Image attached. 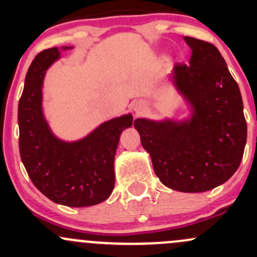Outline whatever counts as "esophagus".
Wrapping results in <instances>:
<instances>
[{
	"mask_svg": "<svg viewBox=\"0 0 257 257\" xmlns=\"http://www.w3.org/2000/svg\"><path fill=\"white\" fill-rule=\"evenodd\" d=\"M134 109H136V112H141V110H142V107H141V105H137V107L134 108Z\"/></svg>",
	"mask_w": 257,
	"mask_h": 257,
	"instance_id": "esophagus-1",
	"label": "esophagus"
}]
</instances>
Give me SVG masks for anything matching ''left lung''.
<instances>
[{"label":"left lung","instance_id":"1","mask_svg":"<svg viewBox=\"0 0 257 257\" xmlns=\"http://www.w3.org/2000/svg\"><path fill=\"white\" fill-rule=\"evenodd\" d=\"M189 64L173 67V85L190 107L181 120L138 118L134 126L152 158L159 180L183 193H203L221 185L239 168L247 126L239 85L219 49L184 37Z\"/></svg>","mask_w":257,"mask_h":257}]
</instances>
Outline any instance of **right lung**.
Masks as SVG:
<instances>
[{
  "mask_svg": "<svg viewBox=\"0 0 257 257\" xmlns=\"http://www.w3.org/2000/svg\"><path fill=\"white\" fill-rule=\"evenodd\" d=\"M48 48L36 56L28 68L18 103L20 154L36 188L53 203L72 208L92 206L109 198L114 189V157L119 137L133 124L131 113L109 119L79 141L54 136L42 107L46 71L61 58Z\"/></svg>",
  "mask_w": 257,
  "mask_h": 257,
  "instance_id": "add662e5",
  "label": "right lung"
}]
</instances>
